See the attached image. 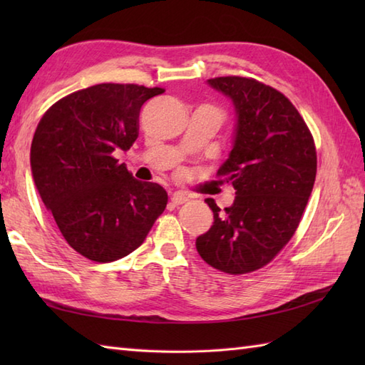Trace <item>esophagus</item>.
<instances>
[{
    "label": "esophagus",
    "instance_id": "1",
    "mask_svg": "<svg viewBox=\"0 0 365 365\" xmlns=\"http://www.w3.org/2000/svg\"><path fill=\"white\" fill-rule=\"evenodd\" d=\"M188 200V197L183 195V192H173V196H170V202L174 205H182Z\"/></svg>",
    "mask_w": 365,
    "mask_h": 365
}]
</instances>
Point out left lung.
<instances>
[{
    "label": "left lung",
    "instance_id": "obj_1",
    "mask_svg": "<svg viewBox=\"0 0 365 365\" xmlns=\"http://www.w3.org/2000/svg\"><path fill=\"white\" fill-rule=\"evenodd\" d=\"M207 83L234 105V143L218 175L235 199L224 210L205 199L213 226L196 238V250L213 268L245 274L273 260L297 230L315 182V144L279 91L242 76Z\"/></svg>",
    "mask_w": 365,
    "mask_h": 365
}]
</instances>
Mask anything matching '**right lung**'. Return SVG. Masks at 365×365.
Returning a JSON list of instances; mask_svg holds the SVG:
<instances>
[{"label": "right lung", "mask_w": 365, "mask_h": 365, "mask_svg": "<svg viewBox=\"0 0 365 365\" xmlns=\"http://www.w3.org/2000/svg\"><path fill=\"white\" fill-rule=\"evenodd\" d=\"M163 92L96 84L61 98L36 128V188L66 242L89 260L114 262L133 252L165 212V188L136 180L113 157L133 145L141 106Z\"/></svg>", "instance_id": "1"}]
</instances>
